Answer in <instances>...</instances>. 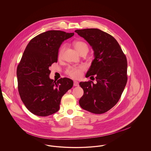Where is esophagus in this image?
<instances>
[{
	"label": "esophagus",
	"instance_id": "1",
	"mask_svg": "<svg viewBox=\"0 0 151 151\" xmlns=\"http://www.w3.org/2000/svg\"><path fill=\"white\" fill-rule=\"evenodd\" d=\"M73 86H79V82L77 81H73Z\"/></svg>",
	"mask_w": 151,
	"mask_h": 151
}]
</instances>
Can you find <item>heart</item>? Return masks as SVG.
<instances>
[{
    "label": "heart",
    "instance_id": "1",
    "mask_svg": "<svg viewBox=\"0 0 151 151\" xmlns=\"http://www.w3.org/2000/svg\"><path fill=\"white\" fill-rule=\"evenodd\" d=\"M72 45L79 54L84 51H86L88 52V47L86 43L81 41H75L73 42ZM65 46L64 45L62 46L59 49V53H58V57L60 58L62 57L63 51L65 50ZM86 69V67L85 65H80L78 67H70L66 70V73L74 79H78L80 78L83 74V72Z\"/></svg>",
    "mask_w": 151,
    "mask_h": 151
}]
</instances>
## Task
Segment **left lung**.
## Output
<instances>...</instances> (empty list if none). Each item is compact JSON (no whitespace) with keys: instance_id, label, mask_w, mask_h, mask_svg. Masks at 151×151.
Segmentation results:
<instances>
[{"instance_id":"1","label":"left lung","mask_w":151,"mask_h":151,"mask_svg":"<svg viewBox=\"0 0 151 151\" xmlns=\"http://www.w3.org/2000/svg\"><path fill=\"white\" fill-rule=\"evenodd\" d=\"M75 32L93 50L94 59L86 77L94 76L97 81L79 83L84 91L80 106L92 113H104L115 106L126 85L127 59L116 40L107 33L95 28Z\"/></svg>"}]
</instances>
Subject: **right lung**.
Here are the masks:
<instances>
[{
  "label": "right lung",
  "instance_id": "obj_1",
  "mask_svg": "<svg viewBox=\"0 0 151 151\" xmlns=\"http://www.w3.org/2000/svg\"><path fill=\"white\" fill-rule=\"evenodd\" d=\"M74 35L49 30L32 39L17 68L18 90L26 108L35 115L46 116L57 112L62 96L73 84L67 78L50 79L49 67L57 62L62 42Z\"/></svg>",
  "mask_w": 151,
  "mask_h": 151
}]
</instances>
